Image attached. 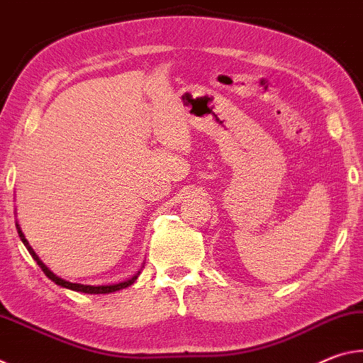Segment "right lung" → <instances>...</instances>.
Listing matches in <instances>:
<instances>
[{
    "label": "right lung",
    "mask_w": 363,
    "mask_h": 363,
    "mask_svg": "<svg viewBox=\"0 0 363 363\" xmlns=\"http://www.w3.org/2000/svg\"><path fill=\"white\" fill-rule=\"evenodd\" d=\"M16 228H17V233H19L21 240H22V242H23V246H26L27 251L30 252L33 260H37L38 267H40L41 270H43L45 275H46L48 278H50L51 281H55V283L57 284V286H62V288H67V289H72V291H79V293H85V294H109V293H114V291H121V289H123V288H128L130 284L135 283V280H136V278H138V275H140V272H138V273H136V275H133L132 278H130V280H125V281H122V283H116V284H103V286H93V284L70 283V281H67V280H64V278L55 275V273H52L43 262H41L40 257L37 255V252L33 251L30 245H28V241L26 240V236H23L22 230H21V227H19V223H17V222H16Z\"/></svg>",
    "instance_id": "obj_1"
}]
</instances>
